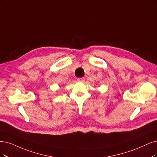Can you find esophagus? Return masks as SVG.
Returning <instances> with one entry per match:
<instances>
[{
    "label": "esophagus",
    "instance_id": "1",
    "mask_svg": "<svg viewBox=\"0 0 157 157\" xmlns=\"http://www.w3.org/2000/svg\"><path fill=\"white\" fill-rule=\"evenodd\" d=\"M77 80H78V82H83L85 81V78H78L77 79Z\"/></svg>",
    "mask_w": 157,
    "mask_h": 157
}]
</instances>
